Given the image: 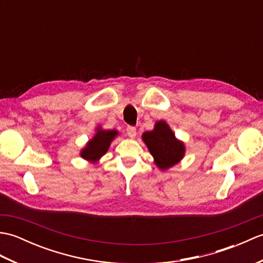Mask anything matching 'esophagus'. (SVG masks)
<instances>
[{
  "mask_svg": "<svg viewBox=\"0 0 263 263\" xmlns=\"http://www.w3.org/2000/svg\"><path fill=\"white\" fill-rule=\"evenodd\" d=\"M126 135L128 136V138L135 139L136 136H137L136 127H135V126H127V128H126Z\"/></svg>",
  "mask_w": 263,
  "mask_h": 263,
  "instance_id": "1",
  "label": "esophagus"
}]
</instances>
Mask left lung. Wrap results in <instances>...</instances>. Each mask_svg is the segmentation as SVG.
<instances>
[{
    "label": "left lung",
    "mask_w": 263,
    "mask_h": 263,
    "mask_svg": "<svg viewBox=\"0 0 263 263\" xmlns=\"http://www.w3.org/2000/svg\"><path fill=\"white\" fill-rule=\"evenodd\" d=\"M142 141L154 157V163L161 171L172 168L185 155V144L178 140L171 126L163 120L155 123L152 131L142 135Z\"/></svg>",
    "instance_id": "obj_1"
}]
</instances>
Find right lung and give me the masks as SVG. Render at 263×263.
<instances>
[{
	"label": "right lung",
	"mask_w": 263,
	"mask_h": 263,
	"mask_svg": "<svg viewBox=\"0 0 263 263\" xmlns=\"http://www.w3.org/2000/svg\"><path fill=\"white\" fill-rule=\"evenodd\" d=\"M117 136L119 131L105 130L102 126H97L93 137L81 149L80 157L91 164H97L99 159L108 152L111 141Z\"/></svg>",
	"instance_id": "1"
}]
</instances>
